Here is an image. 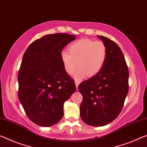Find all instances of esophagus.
I'll use <instances>...</instances> for the list:
<instances>
[{
	"label": "esophagus",
	"instance_id": "1",
	"mask_svg": "<svg viewBox=\"0 0 147 147\" xmlns=\"http://www.w3.org/2000/svg\"><path fill=\"white\" fill-rule=\"evenodd\" d=\"M75 85H76V90H78V85H79V82H75Z\"/></svg>",
	"mask_w": 147,
	"mask_h": 147
}]
</instances>
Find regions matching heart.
<instances>
[{
	"label": "heart",
	"mask_w": 147,
	"mask_h": 147,
	"mask_svg": "<svg viewBox=\"0 0 147 147\" xmlns=\"http://www.w3.org/2000/svg\"><path fill=\"white\" fill-rule=\"evenodd\" d=\"M69 52L61 53V59L66 73L73 74L78 67L74 77L76 80L86 76L92 77L99 73L107 58V49L100 41L80 39L74 41L68 47Z\"/></svg>",
	"instance_id": "heart-1"
}]
</instances>
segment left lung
Wrapping results in <instances>:
<instances>
[{
    "label": "left lung",
    "mask_w": 147,
    "mask_h": 147,
    "mask_svg": "<svg viewBox=\"0 0 147 147\" xmlns=\"http://www.w3.org/2000/svg\"><path fill=\"white\" fill-rule=\"evenodd\" d=\"M97 37L106 47V61L100 73L80 83L78 89L83 97L81 119L89 125L101 127L121 112L129 91V70L119 46L106 37Z\"/></svg>",
    "instance_id": "8db88e82"
}]
</instances>
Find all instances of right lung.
Instances as JSON below:
<instances>
[{"mask_svg": "<svg viewBox=\"0 0 147 147\" xmlns=\"http://www.w3.org/2000/svg\"><path fill=\"white\" fill-rule=\"evenodd\" d=\"M75 37L45 35L32 42L24 54L18 75V98L28 118L38 125L57 123L64 114L65 102L76 91L60 56Z\"/></svg>", "mask_w": 147, "mask_h": 147, "instance_id": "add662e5", "label": "right lung"}]
</instances>
